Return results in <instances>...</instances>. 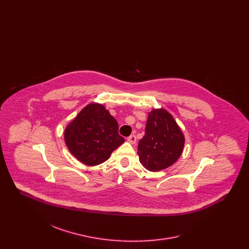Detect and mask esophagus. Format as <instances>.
I'll return each instance as SVG.
<instances>
[{
	"label": "esophagus",
	"mask_w": 249,
	"mask_h": 249,
	"mask_svg": "<svg viewBox=\"0 0 249 249\" xmlns=\"http://www.w3.org/2000/svg\"><path fill=\"white\" fill-rule=\"evenodd\" d=\"M127 141L131 143V144H134L136 142V136L131 134L129 137H127Z\"/></svg>",
	"instance_id": "1"
}]
</instances>
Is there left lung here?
I'll list each match as a JSON object with an SVG mask.
<instances>
[{
	"label": "left lung",
	"mask_w": 249,
	"mask_h": 249,
	"mask_svg": "<svg viewBox=\"0 0 249 249\" xmlns=\"http://www.w3.org/2000/svg\"><path fill=\"white\" fill-rule=\"evenodd\" d=\"M185 136L174 117L163 108L152 109L145 125L144 136L138 142L142 165L159 172L173 165L183 152Z\"/></svg>",
	"instance_id": "8db88e82"
}]
</instances>
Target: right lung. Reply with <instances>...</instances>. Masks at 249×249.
<instances>
[{"instance_id": "right-lung-1", "label": "right lung", "mask_w": 249, "mask_h": 249, "mask_svg": "<svg viewBox=\"0 0 249 249\" xmlns=\"http://www.w3.org/2000/svg\"><path fill=\"white\" fill-rule=\"evenodd\" d=\"M64 140L72 156L89 166L105 162L125 141L119 134L118 121L98 103L84 107L67 125Z\"/></svg>"}]
</instances>
